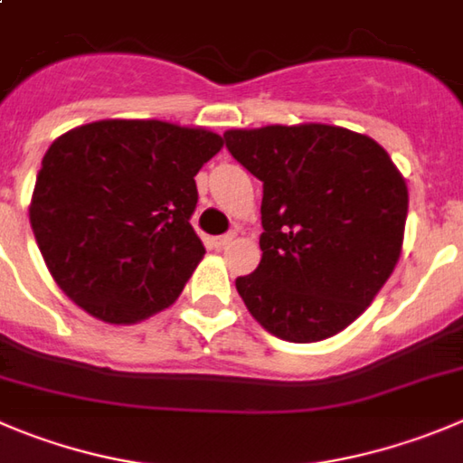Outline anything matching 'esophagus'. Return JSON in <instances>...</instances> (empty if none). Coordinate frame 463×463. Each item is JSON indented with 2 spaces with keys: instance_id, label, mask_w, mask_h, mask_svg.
Returning a JSON list of instances; mask_svg holds the SVG:
<instances>
[{
  "instance_id": "1",
  "label": "esophagus",
  "mask_w": 463,
  "mask_h": 463,
  "mask_svg": "<svg viewBox=\"0 0 463 463\" xmlns=\"http://www.w3.org/2000/svg\"><path fill=\"white\" fill-rule=\"evenodd\" d=\"M232 240H235V232H228V235H219V237H214V240H212V246H214V249H223V246L231 244Z\"/></svg>"
}]
</instances>
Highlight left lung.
Wrapping results in <instances>:
<instances>
[{"label": "left lung", "instance_id": "1", "mask_svg": "<svg viewBox=\"0 0 463 463\" xmlns=\"http://www.w3.org/2000/svg\"><path fill=\"white\" fill-rule=\"evenodd\" d=\"M262 183L260 265L235 288L262 329L317 343L347 329L395 269L409 192L386 150L324 123L223 132Z\"/></svg>", "mask_w": 463, "mask_h": 463}]
</instances>
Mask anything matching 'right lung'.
Instances as JSON below:
<instances>
[{
    "label": "right lung",
    "mask_w": 463,
    "mask_h": 463,
    "mask_svg": "<svg viewBox=\"0 0 463 463\" xmlns=\"http://www.w3.org/2000/svg\"><path fill=\"white\" fill-rule=\"evenodd\" d=\"M223 148L205 128L107 118L47 148L29 222L47 269L80 308L134 324L178 299L205 256L196 175Z\"/></svg>",
    "instance_id": "1"
}]
</instances>
